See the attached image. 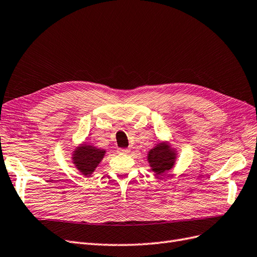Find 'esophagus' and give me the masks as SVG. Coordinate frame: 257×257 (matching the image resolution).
Returning <instances> with one entry per match:
<instances>
[{
  "label": "esophagus",
  "mask_w": 257,
  "mask_h": 257,
  "mask_svg": "<svg viewBox=\"0 0 257 257\" xmlns=\"http://www.w3.org/2000/svg\"><path fill=\"white\" fill-rule=\"evenodd\" d=\"M117 152L120 153V154H128L129 150H128V148H118Z\"/></svg>",
  "instance_id": "esophagus-1"
}]
</instances>
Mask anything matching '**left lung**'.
Wrapping results in <instances>:
<instances>
[{
  "label": "left lung",
  "mask_w": 257,
  "mask_h": 257,
  "mask_svg": "<svg viewBox=\"0 0 257 257\" xmlns=\"http://www.w3.org/2000/svg\"><path fill=\"white\" fill-rule=\"evenodd\" d=\"M175 156L167 145H158L148 154V161L156 174H163L169 171L174 164Z\"/></svg>",
  "instance_id": "left-lung-1"
}]
</instances>
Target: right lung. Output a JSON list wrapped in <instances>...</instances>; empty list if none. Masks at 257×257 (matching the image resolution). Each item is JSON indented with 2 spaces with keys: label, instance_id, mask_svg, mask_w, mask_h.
I'll use <instances>...</instances> for the list:
<instances>
[{
  "label": "right lung",
  "instance_id": "right-lung-1",
  "mask_svg": "<svg viewBox=\"0 0 257 257\" xmlns=\"http://www.w3.org/2000/svg\"><path fill=\"white\" fill-rule=\"evenodd\" d=\"M104 152L93 146H81L73 155V163L77 165L78 170L87 176L92 174L99 162L103 158Z\"/></svg>",
  "mask_w": 257,
  "mask_h": 257
}]
</instances>
